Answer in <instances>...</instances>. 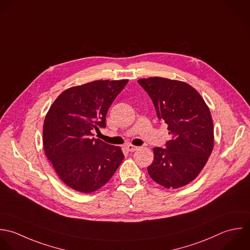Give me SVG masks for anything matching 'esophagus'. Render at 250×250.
Listing matches in <instances>:
<instances>
[{
    "label": "esophagus",
    "instance_id": "obj_1",
    "mask_svg": "<svg viewBox=\"0 0 250 250\" xmlns=\"http://www.w3.org/2000/svg\"><path fill=\"white\" fill-rule=\"evenodd\" d=\"M126 149H127V151H129V152H134L135 150H137V147H136V146H133V145H127V146H126Z\"/></svg>",
    "mask_w": 250,
    "mask_h": 250
}]
</instances>
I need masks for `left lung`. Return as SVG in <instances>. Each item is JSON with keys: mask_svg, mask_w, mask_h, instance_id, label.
<instances>
[{"mask_svg": "<svg viewBox=\"0 0 250 250\" xmlns=\"http://www.w3.org/2000/svg\"><path fill=\"white\" fill-rule=\"evenodd\" d=\"M137 82L152 99L159 120L168 125V133L172 135L166 148H154L148 173L166 188L183 187L199 175L212 152L214 131L210 111L200 93L184 82L160 77Z\"/></svg>", "mask_w": 250, "mask_h": 250, "instance_id": "1", "label": "left lung"}]
</instances>
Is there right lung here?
<instances>
[{
	"mask_svg": "<svg viewBox=\"0 0 250 250\" xmlns=\"http://www.w3.org/2000/svg\"><path fill=\"white\" fill-rule=\"evenodd\" d=\"M127 80L94 81L63 91L49 108L42 127L45 155L59 178L81 193H91L114 175L125 156L119 146L95 139Z\"/></svg>",
	"mask_w": 250,
	"mask_h": 250,
	"instance_id": "1",
	"label": "right lung"
}]
</instances>
